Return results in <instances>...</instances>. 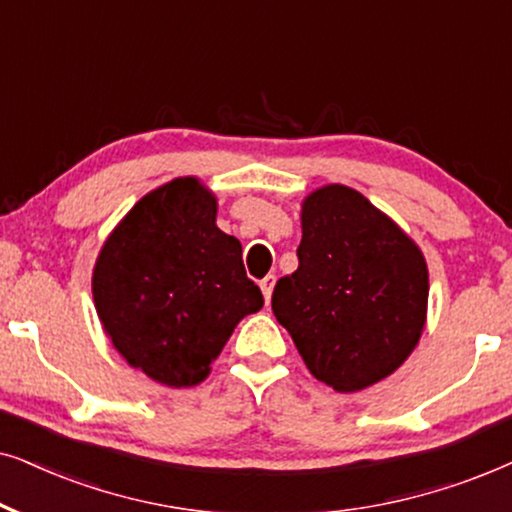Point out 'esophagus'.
Segmentation results:
<instances>
[{"mask_svg":"<svg viewBox=\"0 0 512 512\" xmlns=\"http://www.w3.org/2000/svg\"><path fill=\"white\" fill-rule=\"evenodd\" d=\"M274 283H276V276L274 274H269V276H264L262 281H260V288H262V295H264V299H271V292H274Z\"/></svg>","mask_w":512,"mask_h":512,"instance_id":"34e87169","label":"esophagus"}]
</instances>
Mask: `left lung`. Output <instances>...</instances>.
<instances>
[{
	"mask_svg": "<svg viewBox=\"0 0 512 512\" xmlns=\"http://www.w3.org/2000/svg\"><path fill=\"white\" fill-rule=\"evenodd\" d=\"M297 257L271 309L313 377L353 393L398 370L426 323L419 245L356 189L327 185L302 203Z\"/></svg>",
	"mask_w": 512,
	"mask_h": 512,
	"instance_id": "obj_1",
	"label": "left lung"
}]
</instances>
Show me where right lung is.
<instances>
[{"mask_svg":"<svg viewBox=\"0 0 512 512\" xmlns=\"http://www.w3.org/2000/svg\"><path fill=\"white\" fill-rule=\"evenodd\" d=\"M215 215V194L177 177L135 203L95 262L93 302L107 337L159 384H201L238 320L264 304L241 243Z\"/></svg>","mask_w":512,"mask_h":512,"instance_id":"add662e5","label":"right lung"}]
</instances>
